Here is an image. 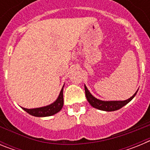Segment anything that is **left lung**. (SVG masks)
I'll return each mask as SVG.
<instances>
[{"mask_svg": "<svg viewBox=\"0 0 150 150\" xmlns=\"http://www.w3.org/2000/svg\"><path fill=\"white\" fill-rule=\"evenodd\" d=\"M85 86V92H86V98L88 100V103L91 104V106L96 109L104 111H115L117 110H120V108H122V107H124L125 105H126L128 102H130L132 99L134 98V96L136 95L137 92V90L134 94L133 96H132L130 98L127 99V100H110V101H106V100H99V99H97L96 98L93 96L89 92V91L88 90L87 87L86 86Z\"/></svg>", "mask_w": 150, "mask_h": 150, "instance_id": "obj_1", "label": "left lung"}]
</instances>
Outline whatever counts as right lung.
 I'll use <instances>...</instances> for the list:
<instances>
[{"mask_svg":"<svg viewBox=\"0 0 150 150\" xmlns=\"http://www.w3.org/2000/svg\"><path fill=\"white\" fill-rule=\"evenodd\" d=\"M62 87V90L60 91L58 98L56 99L55 102L50 105L45 106V107H38V108H34V109H27L22 107L25 111L29 113L31 116H37V117H45V116H50L55 114L57 112L62 110L64 104V98H63V88Z\"/></svg>","mask_w":150,"mask_h":150,"instance_id":"right-lung-1","label":"right lung"}]
</instances>
